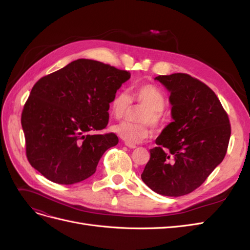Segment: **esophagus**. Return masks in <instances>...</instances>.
I'll return each mask as SVG.
<instances>
[{"mask_svg":"<svg viewBox=\"0 0 250 250\" xmlns=\"http://www.w3.org/2000/svg\"><path fill=\"white\" fill-rule=\"evenodd\" d=\"M125 145H126L128 148H130V149H134V148H137V145H132V144H128V143H125Z\"/></svg>","mask_w":250,"mask_h":250,"instance_id":"34e87169","label":"esophagus"}]
</instances>
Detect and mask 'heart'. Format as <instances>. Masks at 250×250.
Listing matches in <instances>:
<instances>
[{
  "label": "heart",
  "instance_id": "1",
  "mask_svg": "<svg viewBox=\"0 0 250 250\" xmlns=\"http://www.w3.org/2000/svg\"><path fill=\"white\" fill-rule=\"evenodd\" d=\"M132 101L145 106L141 112L139 121L141 123L133 124L122 122L112 127V131L128 144H139L150 135V124L155 128L164 123L163 110L166 106V98L162 90L150 83H142L133 88ZM131 106V98L126 90H118L109 102L111 116L123 119Z\"/></svg>",
  "mask_w": 250,
  "mask_h": 250
}]
</instances>
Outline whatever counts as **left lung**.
I'll return each instance as SVG.
<instances>
[{
  "label": "left lung",
  "mask_w": 250,
  "mask_h": 250,
  "mask_svg": "<svg viewBox=\"0 0 250 250\" xmlns=\"http://www.w3.org/2000/svg\"><path fill=\"white\" fill-rule=\"evenodd\" d=\"M170 92L171 122L150 149L142 180L157 194L178 197L199 188L228 151L230 123L216 94L185 73L155 77Z\"/></svg>",
  "instance_id": "1"
}]
</instances>
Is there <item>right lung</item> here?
<instances>
[{"instance_id":"add662e5","label":"right lung","mask_w":250,"mask_h":250,"mask_svg":"<svg viewBox=\"0 0 250 250\" xmlns=\"http://www.w3.org/2000/svg\"><path fill=\"white\" fill-rule=\"evenodd\" d=\"M130 73L90 59H77L41 78L21 112L26 155L47 179L73 185L96 172L115 133H92L108 124L109 102Z\"/></svg>"}]
</instances>
